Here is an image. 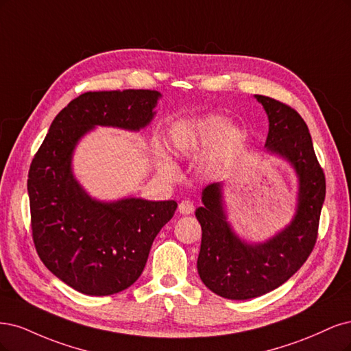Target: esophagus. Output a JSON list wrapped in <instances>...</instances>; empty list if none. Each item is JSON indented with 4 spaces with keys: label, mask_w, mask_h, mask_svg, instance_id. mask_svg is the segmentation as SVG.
Here are the masks:
<instances>
[{
    "label": "esophagus",
    "mask_w": 351,
    "mask_h": 351,
    "mask_svg": "<svg viewBox=\"0 0 351 351\" xmlns=\"http://www.w3.org/2000/svg\"><path fill=\"white\" fill-rule=\"evenodd\" d=\"M179 213L184 214V216L192 214L194 213V204L189 199H184L182 202H179Z\"/></svg>",
    "instance_id": "34e87169"
}]
</instances>
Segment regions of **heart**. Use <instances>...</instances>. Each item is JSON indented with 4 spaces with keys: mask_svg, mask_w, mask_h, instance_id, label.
<instances>
[{
    "mask_svg": "<svg viewBox=\"0 0 351 351\" xmlns=\"http://www.w3.org/2000/svg\"><path fill=\"white\" fill-rule=\"evenodd\" d=\"M241 140V131L228 127L224 118L208 115L186 123L173 132L172 152L178 156H188L208 149L217 143V152L210 157V167H217L223 157ZM159 171L167 178H173V167L165 160H159Z\"/></svg>",
    "mask_w": 351,
    "mask_h": 351,
    "instance_id": "heart-1",
    "label": "heart"
}]
</instances>
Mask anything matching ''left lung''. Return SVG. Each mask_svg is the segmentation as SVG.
<instances>
[{"label":"left lung","mask_w":351,"mask_h":351,"mask_svg":"<svg viewBox=\"0 0 351 351\" xmlns=\"http://www.w3.org/2000/svg\"><path fill=\"white\" fill-rule=\"evenodd\" d=\"M255 99L264 106L269 122L265 150L289 162L298 175V204L285 229L252 243L232 229L224 210L223 184L202 189V207L195 210L202 230L198 274L213 293L232 300L263 296L296 273L315 246L325 199V175L306 122L276 99L261 95Z\"/></svg>","instance_id":"1"}]
</instances>
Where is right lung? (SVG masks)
Wrapping results in <instances>:
<instances>
[{
    "label": "right lung",
    "mask_w": 351,
    "mask_h": 351,
    "mask_svg": "<svg viewBox=\"0 0 351 351\" xmlns=\"http://www.w3.org/2000/svg\"><path fill=\"white\" fill-rule=\"evenodd\" d=\"M160 97L156 90L132 88L83 93L55 117L32 160L27 192L38 255L53 276L84 295L109 296L134 285L178 204L92 198L74 176V150L95 127L145 128Z\"/></svg>",
    "instance_id": "1"
}]
</instances>
